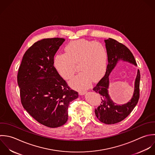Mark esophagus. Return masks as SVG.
Masks as SVG:
<instances>
[{
    "label": "esophagus",
    "mask_w": 155,
    "mask_h": 155,
    "mask_svg": "<svg viewBox=\"0 0 155 155\" xmlns=\"http://www.w3.org/2000/svg\"><path fill=\"white\" fill-rule=\"evenodd\" d=\"M86 91H79V95H84V94H86Z\"/></svg>",
    "instance_id": "obj_1"
}]
</instances>
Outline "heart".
Instances as JSON below:
<instances>
[{
  "instance_id": "obj_1",
  "label": "heart",
  "mask_w": 155,
  "mask_h": 155,
  "mask_svg": "<svg viewBox=\"0 0 155 155\" xmlns=\"http://www.w3.org/2000/svg\"><path fill=\"white\" fill-rule=\"evenodd\" d=\"M64 51L65 53L55 56L54 66L62 78L69 80L75 73V64L79 63L81 72L71 80L72 87L84 89L92 80L97 82L104 77L107 66V53L102 44L80 39L69 42Z\"/></svg>"
}]
</instances>
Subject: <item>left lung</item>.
I'll return each instance as SVG.
<instances>
[{"mask_svg":"<svg viewBox=\"0 0 155 155\" xmlns=\"http://www.w3.org/2000/svg\"><path fill=\"white\" fill-rule=\"evenodd\" d=\"M107 53L108 64L104 76L97 83L93 90L99 93L101 98V104L95 109L97 118L106 124L118 123L125 119L134 110L140 98V72L138 69L134 84L132 97L127 103L123 104L115 103L109 94V75L117 64L120 62H127L137 66L135 57L131 51L123 44L109 38L104 40Z\"/></svg>","mask_w":155,"mask_h":155,"instance_id":"1","label":"left lung"}]
</instances>
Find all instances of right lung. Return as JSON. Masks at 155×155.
<instances>
[{
  "label": "right lung",
  "instance_id": "add662e5",
  "mask_svg": "<svg viewBox=\"0 0 155 155\" xmlns=\"http://www.w3.org/2000/svg\"><path fill=\"white\" fill-rule=\"evenodd\" d=\"M64 41L52 38L35 42L25 53L17 75L24 109L39 123L51 128L67 122L68 106L78 97L54 66V55Z\"/></svg>",
  "mask_w": 155,
  "mask_h": 155
}]
</instances>
